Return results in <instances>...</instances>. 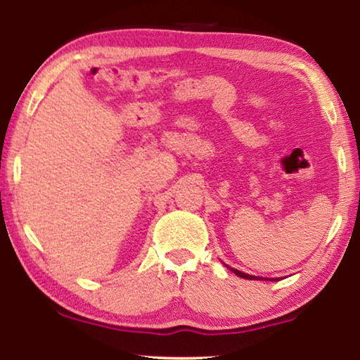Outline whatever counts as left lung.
<instances>
[{
	"instance_id": "8db88e82",
	"label": "left lung",
	"mask_w": 360,
	"mask_h": 360,
	"mask_svg": "<svg viewBox=\"0 0 360 360\" xmlns=\"http://www.w3.org/2000/svg\"><path fill=\"white\" fill-rule=\"evenodd\" d=\"M229 270H233V272L238 275V277H240V278H248V280H278V278H262V277H254V275H248V274H244V272H240V270H238V269H233V267H228Z\"/></svg>"
}]
</instances>
